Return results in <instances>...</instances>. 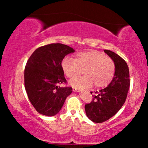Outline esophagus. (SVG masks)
Instances as JSON below:
<instances>
[{"label": "esophagus", "instance_id": "obj_1", "mask_svg": "<svg viewBox=\"0 0 148 148\" xmlns=\"http://www.w3.org/2000/svg\"><path fill=\"white\" fill-rule=\"evenodd\" d=\"M73 91L74 92H81V90H78V89H77L75 88H73Z\"/></svg>", "mask_w": 148, "mask_h": 148}]
</instances>
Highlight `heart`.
<instances>
[{"label":"heart","mask_w":148,"mask_h":148,"mask_svg":"<svg viewBox=\"0 0 148 148\" xmlns=\"http://www.w3.org/2000/svg\"><path fill=\"white\" fill-rule=\"evenodd\" d=\"M61 68L70 79L77 77L83 71L85 76L70 82L71 86L79 89L88 88L93 85L96 88H106L112 82L116 71L114 60L95 50L78 52L74 59L64 58Z\"/></svg>","instance_id":"b5f03b06"}]
</instances>
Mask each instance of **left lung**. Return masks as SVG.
I'll return each instance as SVG.
<instances>
[{
  "label": "left lung",
  "mask_w": 148,
  "mask_h": 148,
  "mask_svg": "<svg viewBox=\"0 0 148 148\" xmlns=\"http://www.w3.org/2000/svg\"><path fill=\"white\" fill-rule=\"evenodd\" d=\"M104 51L114 60L116 71L110 84L98 92H95L96 95L92 96V102L85 105L87 116L97 123L108 120L120 110L126 100L130 86L129 70L125 60L114 52Z\"/></svg>",
  "instance_id": "left-lung-1"
}]
</instances>
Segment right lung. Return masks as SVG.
<instances>
[{"mask_svg":"<svg viewBox=\"0 0 148 148\" xmlns=\"http://www.w3.org/2000/svg\"><path fill=\"white\" fill-rule=\"evenodd\" d=\"M75 50L60 43L41 46L28 59L24 71V83L28 98L40 114L52 116L58 114L72 88L66 84L61 62Z\"/></svg>","mask_w":148,"mask_h":148,"instance_id":"right-lung-1","label":"right lung"}]
</instances>
